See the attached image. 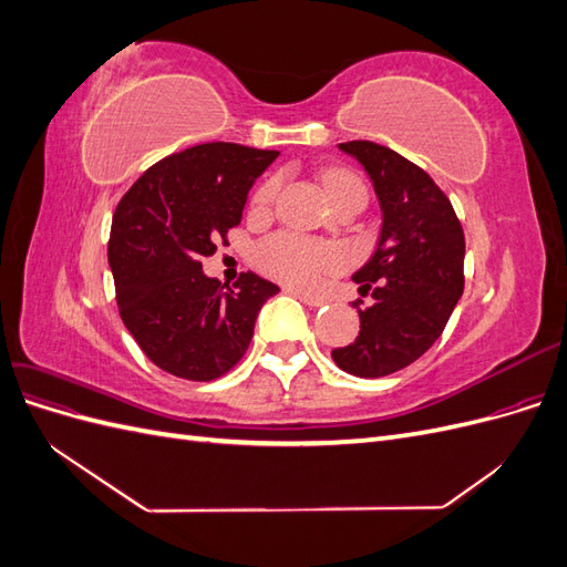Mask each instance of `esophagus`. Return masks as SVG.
I'll list each match as a JSON object with an SVG mask.
<instances>
[{
  "instance_id": "esophagus-1",
  "label": "esophagus",
  "mask_w": 567,
  "mask_h": 567,
  "mask_svg": "<svg viewBox=\"0 0 567 567\" xmlns=\"http://www.w3.org/2000/svg\"><path fill=\"white\" fill-rule=\"evenodd\" d=\"M300 302H305L307 307H323L326 305V298L321 296H312V293H302V290H290Z\"/></svg>"
}]
</instances>
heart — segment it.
<instances>
[{
  "label": "heart",
  "instance_id": "obj_1",
  "mask_svg": "<svg viewBox=\"0 0 567 567\" xmlns=\"http://www.w3.org/2000/svg\"><path fill=\"white\" fill-rule=\"evenodd\" d=\"M323 186L326 192H329L331 200L350 192L367 194L364 182L354 173H348V169H329V173L323 175ZM279 192L281 177L274 175L265 179L252 194L250 210L255 215H265L274 205V200H277ZM255 257L257 265L269 271L271 277L293 286H315L326 277V274H333L346 265V255H342L340 248L331 244L307 241V238L296 234H277L267 238V241L257 248Z\"/></svg>",
  "mask_w": 567,
  "mask_h": 567
}]
</instances>
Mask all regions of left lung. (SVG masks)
Segmentation results:
<instances>
[{
	"instance_id": "1",
	"label": "left lung",
	"mask_w": 567,
	"mask_h": 567,
	"mask_svg": "<svg viewBox=\"0 0 567 567\" xmlns=\"http://www.w3.org/2000/svg\"><path fill=\"white\" fill-rule=\"evenodd\" d=\"M340 148L369 173L381 200L383 229L371 260L354 274L373 305L359 310V336L331 352L333 362L359 379H381L433 348L463 293L461 221L431 175L375 142ZM380 284L375 285L374 281Z\"/></svg>"
}]
</instances>
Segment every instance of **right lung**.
<instances>
[{
    "instance_id": "right-lung-1",
    "label": "right lung",
    "mask_w": 567,
    "mask_h": 567,
    "mask_svg": "<svg viewBox=\"0 0 567 567\" xmlns=\"http://www.w3.org/2000/svg\"><path fill=\"white\" fill-rule=\"evenodd\" d=\"M279 151L210 142L173 153L120 198L109 238L117 312L158 369L215 381L246 354L257 312L279 286L246 271L229 288L203 257L241 225L252 182Z\"/></svg>"
}]
</instances>
